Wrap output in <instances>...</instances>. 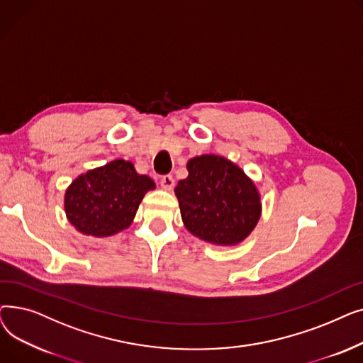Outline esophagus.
I'll return each mask as SVG.
<instances>
[{
  "mask_svg": "<svg viewBox=\"0 0 363 363\" xmlns=\"http://www.w3.org/2000/svg\"><path fill=\"white\" fill-rule=\"evenodd\" d=\"M174 185H175V181L170 175H164V177L160 178V186L163 189H166V191H169V189L174 188Z\"/></svg>",
  "mask_w": 363,
  "mask_h": 363,
  "instance_id": "1",
  "label": "esophagus"
}]
</instances>
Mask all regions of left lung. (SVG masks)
Masks as SVG:
<instances>
[{"label":"left lung","instance_id":"1","mask_svg":"<svg viewBox=\"0 0 363 363\" xmlns=\"http://www.w3.org/2000/svg\"><path fill=\"white\" fill-rule=\"evenodd\" d=\"M186 169L188 177L175 186L184 226L215 245L242 242L262 215L255 181L238 164L218 155L189 159Z\"/></svg>","mask_w":363,"mask_h":363}]
</instances>
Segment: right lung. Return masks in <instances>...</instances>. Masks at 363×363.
Instances as JSON below:
<instances>
[{"label": "right lung", "mask_w": 363, "mask_h": 363, "mask_svg": "<svg viewBox=\"0 0 363 363\" xmlns=\"http://www.w3.org/2000/svg\"><path fill=\"white\" fill-rule=\"evenodd\" d=\"M155 188V181L140 175L132 162L111 160L70 182L65 193L66 218L84 235L111 237L130 226L144 196Z\"/></svg>", "instance_id": "add662e5"}]
</instances>
